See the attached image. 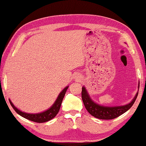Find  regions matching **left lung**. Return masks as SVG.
<instances>
[{"label": "left lung", "instance_id": "8db88e82", "mask_svg": "<svg viewBox=\"0 0 146 146\" xmlns=\"http://www.w3.org/2000/svg\"><path fill=\"white\" fill-rule=\"evenodd\" d=\"M139 87V83L138 88ZM138 92L136 93L134 98L130 103L124 106H104L95 103L88 93L86 88L83 86L82 88V98L86 109L94 117L101 119H111L119 116L125 111H127L134 104L136 100Z\"/></svg>", "mask_w": 146, "mask_h": 146}]
</instances>
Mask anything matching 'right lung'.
I'll return each instance as SVG.
<instances>
[{
	"instance_id": "right-lung-1",
	"label": "right lung",
	"mask_w": 146,
	"mask_h": 146,
	"mask_svg": "<svg viewBox=\"0 0 146 146\" xmlns=\"http://www.w3.org/2000/svg\"><path fill=\"white\" fill-rule=\"evenodd\" d=\"M68 88V86L66 87L64 89L62 90V91L60 93V94L58 96L56 100L55 101V102L54 103V104L48 110H46L43 112L41 113H26L23 112L17 108L12 102L10 100L9 102L12 107L13 108V109L15 110L16 112L19 113L20 115H21L22 117H25V118L29 119V120L35 121V122L37 123H44L46 122V121H48L50 120L52 118H54L60 110V108L62 102V100L64 97L66 92L67 89Z\"/></svg>"
}]
</instances>
